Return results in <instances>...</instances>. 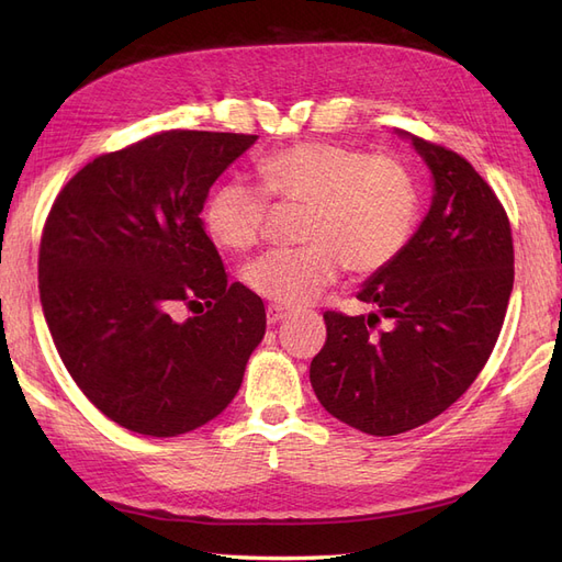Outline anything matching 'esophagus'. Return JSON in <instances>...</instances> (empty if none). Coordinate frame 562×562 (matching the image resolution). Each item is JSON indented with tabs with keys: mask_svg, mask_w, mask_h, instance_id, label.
Returning a JSON list of instances; mask_svg holds the SVG:
<instances>
[{
	"mask_svg": "<svg viewBox=\"0 0 562 562\" xmlns=\"http://www.w3.org/2000/svg\"><path fill=\"white\" fill-rule=\"evenodd\" d=\"M288 314H291V310H288V307H281V304H269V307H267V323H269V326H274V323L283 321Z\"/></svg>",
	"mask_w": 562,
	"mask_h": 562,
	"instance_id": "esophagus-1",
	"label": "esophagus"
}]
</instances>
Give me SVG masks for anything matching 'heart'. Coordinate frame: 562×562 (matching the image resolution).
<instances>
[{
    "mask_svg": "<svg viewBox=\"0 0 562 562\" xmlns=\"http://www.w3.org/2000/svg\"><path fill=\"white\" fill-rule=\"evenodd\" d=\"M260 187L225 180L206 199L203 227L215 246L246 252L267 229L271 203L302 206L297 248L271 250L246 267L255 295L281 307L316 300L339 269L370 277L394 265L419 220L415 176L394 157L307 140L258 164Z\"/></svg>",
    "mask_w": 562,
    "mask_h": 562,
    "instance_id": "obj_1",
    "label": "heart"
}]
</instances>
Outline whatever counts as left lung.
Listing matches in <instances>:
<instances>
[{
	"mask_svg": "<svg viewBox=\"0 0 562 562\" xmlns=\"http://www.w3.org/2000/svg\"><path fill=\"white\" fill-rule=\"evenodd\" d=\"M434 178L431 209L401 258L359 291L375 312H326L310 380L326 411L370 436L422 427L487 363L514 291V239L490 184L457 151L396 131ZM380 317L389 331L372 334Z\"/></svg>",
	"mask_w": 562,
	"mask_h": 562,
	"instance_id": "left-lung-1",
	"label": "left lung"
}]
</instances>
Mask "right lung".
Here are the masks:
<instances>
[{
    "label": "right lung",
    "instance_id": "obj_1",
    "mask_svg": "<svg viewBox=\"0 0 562 562\" xmlns=\"http://www.w3.org/2000/svg\"><path fill=\"white\" fill-rule=\"evenodd\" d=\"M255 140L149 135L83 166L50 206L40 244L44 318L83 396L119 427L157 438L194 431L244 382L265 304L227 283L199 215ZM178 303L202 316L176 322Z\"/></svg>",
    "mask_w": 562,
    "mask_h": 562
}]
</instances>
